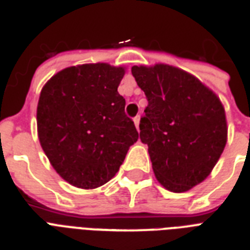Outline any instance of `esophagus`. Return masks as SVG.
<instances>
[{
	"mask_svg": "<svg viewBox=\"0 0 250 250\" xmlns=\"http://www.w3.org/2000/svg\"><path fill=\"white\" fill-rule=\"evenodd\" d=\"M133 122H135V125H136V128H139V125H140V117L133 118Z\"/></svg>",
	"mask_w": 250,
	"mask_h": 250,
	"instance_id": "1",
	"label": "esophagus"
}]
</instances>
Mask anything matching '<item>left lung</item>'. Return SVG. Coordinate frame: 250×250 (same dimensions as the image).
Here are the masks:
<instances>
[{"mask_svg": "<svg viewBox=\"0 0 250 250\" xmlns=\"http://www.w3.org/2000/svg\"><path fill=\"white\" fill-rule=\"evenodd\" d=\"M137 85L148 98L140 121L141 143L157 180L182 193L210 175L227 143L225 107L213 90L170 64L133 66Z\"/></svg>", "mask_w": 250, "mask_h": 250, "instance_id": "left-lung-1", "label": "left lung"}]
</instances>
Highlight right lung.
Masks as SVG:
<instances>
[{
    "mask_svg": "<svg viewBox=\"0 0 250 250\" xmlns=\"http://www.w3.org/2000/svg\"><path fill=\"white\" fill-rule=\"evenodd\" d=\"M125 72L109 63L78 64L57 72L41 89L36 114L41 148L71 186H104L139 139L118 93Z\"/></svg>",
    "mask_w": 250,
    "mask_h": 250,
    "instance_id": "1",
    "label": "right lung"
}]
</instances>
